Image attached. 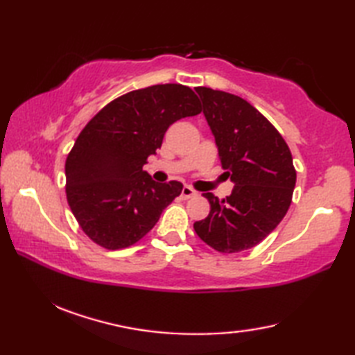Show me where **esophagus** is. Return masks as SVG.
I'll list each match as a JSON object with an SVG mask.
<instances>
[{
    "mask_svg": "<svg viewBox=\"0 0 355 355\" xmlns=\"http://www.w3.org/2000/svg\"><path fill=\"white\" fill-rule=\"evenodd\" d=\"M195 195H197V192H195L191 186H184V187H183V191H182V197H183L184 200H189V198L195 197Z\"/></svg>",
    "mask_w": 355,
    "mask_h": 355,
    "instance_id": "1",
    "label": "esophagus"
}]
</instances>
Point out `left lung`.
I'll return each instance as SVG.
<instances>
[{"instance_id":"obj_1","label":"left lung","mask_w":355,"mask_h":355,"mask_svg":"<svg viewBox=\"0 0 355 355\" xmlns=\"http://www.w3.org/2000/svg\"><path fill=\"white\" fill-rule=\"evenodd\" d=\"M223 168L235 187L224 200L205 193L207 218L197 235L221 253L259 244L282 221L296 186L290 148L276 128L243 97L197 87Z\"/></svg>"}]
</instances>
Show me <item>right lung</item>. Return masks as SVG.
Here are the masks:
<instances>
[{
  "label": "right lung",
  "instance_id": "1",
  "mask_svg": "<svg viewBox=\"0 0 355 355\" xmlns=\"http://www.w3.org/2000/svg\"><path fill=\"white\" fill-rule=\"evenodd\" d=\"M200 112L189 87L164 84L120 96L89 120L65 162L67 200L89 239L119 250L154 227L183 184L157 183L143 164L173 122Z\"/></svg>",
  "mask_w": 355,
  "mask_h": 355
}]
</instances>
